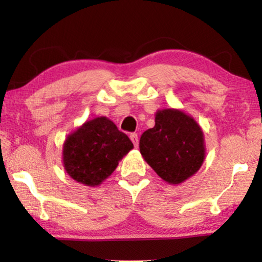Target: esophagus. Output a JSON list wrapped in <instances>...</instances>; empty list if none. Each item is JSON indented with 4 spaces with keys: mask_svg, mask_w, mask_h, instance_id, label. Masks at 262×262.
Segmentation results:
<instances>
[{
    "mask_svg": "<svg viewBox=\"0 0 262 262\" xmlns=\"http://www.w3.org/2000/svg\"><path fill=\"white\" fill-rule=\"evenodd\" d=\"M130 138H131L132 143H134V145L136 146V148H137V146H138V136H137V134H131Z\"/></svg>",
    "mask_w": 262,
    "mask_h": 262,
    "instance_id": "esophagus-1",
    "label": "esophagus"
}]
</instances>
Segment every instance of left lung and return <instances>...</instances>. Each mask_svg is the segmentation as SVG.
I'll return each mask as SVG.
<instances>
[{"instance_id":"left-lung-1","label":"left lung","mask_w":262,"mask_h":262,"mask_svg":"<svg viewBox=\"0 0 262 262\" xmlns=\"http://www.w3.org/2000/svg\"><path fill=\"white\" fill-rule=\"evenodd\" d=\"M139 150L145 162L170 185L193 177L205 160L202 127L177 108L157 111L155 126L143 132Z\"/></svg>"}]
</instances>
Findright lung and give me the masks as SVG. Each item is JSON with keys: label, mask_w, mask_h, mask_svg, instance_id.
I'll return each mask as SVG.
<instances>
[{"label": "right lung", "mask_w": 262, "mask_h": 262, "mask_svg": "<svg viewBox=\"0 0 262 262\" xmlns=\"http://www.w3.org/2000/svg\"><path fill=\"white\" fill-rule=\"evenodd\" d=\"M134 148L130 138L106 117L87 120L68 135L63 144V166L78 184L95 187L116 170Z\"/></svg>", "instance_id": "add662e5"}]
</instances>
